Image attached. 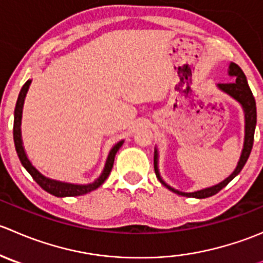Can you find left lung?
Returning <instances> with one entry per match:
<instances>
[{"mask_svg": "<svg viewBox=\"0 0 263 263\" xmlns=\"http://www.w3.org/2000/svg\"><path fill=\"white\" fill-rule=\"evenodd\" d=\"M228 75H229L230 78H233V81L228 82V84H217L216 87L220 91L229 95V97L233 98L235 102L239 103L240 107H242L243 109V113H245V142H243L242 153H240V158L239 160H238L237 166H235L234 172H233L228 178H225L224 181L217 183V184L211 185V187L202 188V190L195 191V192H182V191L176 190V188H173L172 185H169L168 183L161 178L160 172H159V153L158 147H155L154 148V169H155L156 178L160 181L161 184L165 185L169 191L177 193V195L193 198L211 197V196L216 195L219 191H221L228 183L232 181V179H234L235 177L240 173V171H242L243 166H245V164L247 163V160H248L252 146H253L254 129H256L257 123L256 100H254L253 94H252L251 89H249L245 72H243L242 68H240L239 66L235 65L234 62H230L229 68H228Z\"/></svg>", "mask_w": 263, "mask_h": 263, "instance_id": "1", "label": "left lung"}]
</instances>
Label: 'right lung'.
Returning a JSON list of instances; mask_svg holds the SVG:
<instances>
[{
    "label": "right lung",
    "mask_w": 263,
    "mask_h": 263,
    "mask_svg": "<svg viewBox=\"0 0 263 263\" xmlns=\"http://www.w3.org/2000/svg\"><path fill=\"white\" fill-rule=\"evenodd\" d=\"M30 84H31V80H28L25 84H24V86L21 87L20 94H18L17 102H16V107H15V113H14V142H15V148H16L17 156L18 159H20L23 166L26 169V172L33 177L34 181L38 183L44 191H47V192L50 193V195L55 196V197H72V196H81L97 190L98 187H100V185L104 183L105 179L108 178V176H109L110 171H112L113 168V163H115V156L117 151H118L122 145H123L124 140L118 141L115 146L110 148L107 160H105V165L104 168H103V172L94 182L80 184V183L58 181V179H53V178H49V177L44 176V174L41 173V172H39L38 169L31 164V161L29 160L28 155H26L25 153V148H24L23 139H21V118H23L24 102H25V97L26 94H28V90H29V86H30Z\"/></svg>",
    "instance_id": "obj_1"
}]
</instances>
